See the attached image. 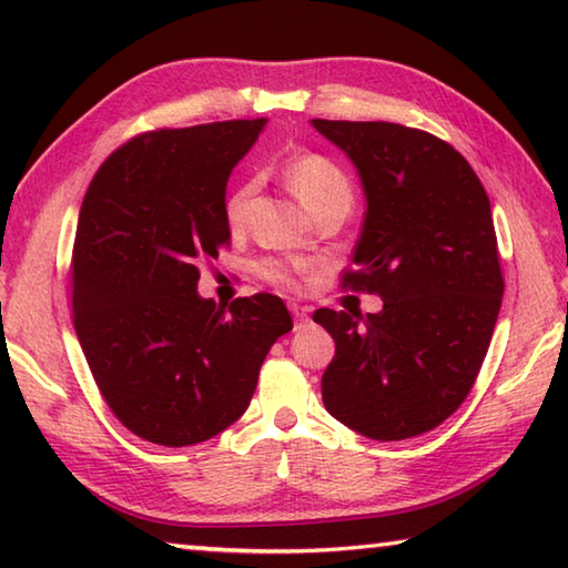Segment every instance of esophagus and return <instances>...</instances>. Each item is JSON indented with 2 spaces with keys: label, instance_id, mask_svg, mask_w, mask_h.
<instances>
[{
  "label": "esophagus",
  "instance_id": "obj_1",
  "mask_svg": "<svg viewBox=\"0 0 568 568\" xmlns=\"http://www.w3.org/2000/svg\"><path fill=\"white\" fill-rule=\"evenodd\" d=\"M291 311H293V318H295V331H301V328H305L307 323H311V313H307V307L293 305Z\"/></svg>",
  "mask_w": 568,
  "mask_h": 568
}]
</instances>
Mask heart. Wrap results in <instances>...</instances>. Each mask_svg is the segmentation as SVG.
I'll list each match as a JSON object with an SVG mask.
<instances>
[{"mask_svg": "<svg viewBox=\"0 0 568 568\" xmlns=\"http://www.w3.org/2000/svg\"><path fill=\"white\" fill-rule=\"evenodd\" d=\"M287 185L297 195V200L315 213V210L333 203V200H348L353 197L351 180L345 172L335 165L333 160L325 155H315V152H305V155H297L285 168ZM257 192V180L247 178L227 192L225 197V223L237 230L243 227L250 203H253ZM315 271V261H307V257H291V261H281V257H263L261 263L255 265V273L263 277V281L281 285V287H297L303 281V275Z\"/></svg>", "mask_w": 568, "mask_h": 568, "instance_id": "b5f03b06", "label": "heart"}]
</instances>
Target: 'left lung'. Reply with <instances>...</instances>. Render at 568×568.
<instances>
[{
    "instance_id": "obj_1",
    "label": "left lung",
    "mask_w": 568,
    "mask_h": 568,
    "mask_svg": "<svg viewBox=\"0 0 568 568\" xmlns=\"http://www.w3.org/2000/svg\"><path fill=\"white\" fill-rule=\"evenodd\" d=\"M313 128L348 155L365 192L343 287L383 297L381 313H313L335 341L323 403L373 440L420 436L466 400L501 311L491 203L466 158L434 134L396 122Z\"/></svg>"
}]
</instances>
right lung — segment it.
Listing matches in <instances>:
<instances>
[{
    "mask_svg": "<svg viewBox=\"0 0 568 568\" xmlns=\"http://www.w3.org/2000/svg\"><path fill=\"white\" fill-rule=\"evenodd\" d=\"M261 120L155 130L114 150L82 200L72 250L74 331L124 428L182 448L243 416L273 343L277 295L227 307L197 295L200 263L230 245L225 187Z\"/></svg>",
    "mask_w": 568,
    "mask_h": 568,
    "instance_id": "add662e5",
    "label": "right lung"
}]
</instances>
